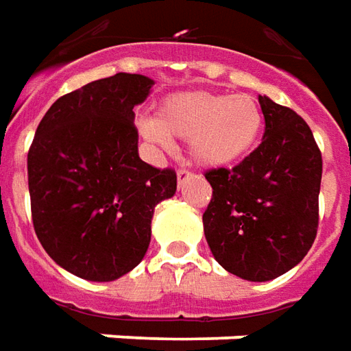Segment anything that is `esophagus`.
<instances>
[{"instance_id": "obj_1", "label": "esophagus", "mask_w": 351, "mask_h": 351, "mask_svg": "<svg viewBox=\"0 0 351 351\" xmlns=\"http://www.w3.org/2000/svg\"><path fill=\"white\" fill-rule=\"evenodd\" d=\"M189 178H191L189 170H185V168H180V170H178V183H180V187L185 183V181L189 180Z\"/></svg>"}]
</instances>
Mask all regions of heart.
Instances as JSON below:
<instances>
[{
  "label": "heart",
  "mask_w": 351,
  "mask_h": 351,
  "mask_svg": "<svg viewBox=\"0 0 351 351\" xmlns=\"http://www.w3.org/2000/svg\"><path fill=\"white\" fill-rule=\"evenodd\" d=\"M263 125L262 108L252 95L191 91L164 99L156 118L139 120V134L160 152L173 151L171 137L189 139L197 164L227 168L256 149Z\"/></svg>",
  "instance_id": "1"
}]
</instances>
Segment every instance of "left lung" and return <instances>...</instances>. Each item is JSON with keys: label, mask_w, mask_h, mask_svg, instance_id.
Returning a JSON list of instances; mask_svg holds the SVG:
<instances>
[{"label": "left lung", "mask_w": 351, "mask_h": 351, "mask_svg": "<svg viewBox=\"0 0 351 351\" xmlns=\"http://www.w3.org/2000/svg\"><path fill=\"white\" fill-rule=\"evenodd\" d=\"M258 101L262 143L233 170L206 171L214 191L202 223L226 271L263 282L298 265L315 241L323 160L304 118L265 95Z\"/></svg>", "instance_id": "8db88e82"}]
</instances>
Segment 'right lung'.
Returning a JSON list of instances; mask_svg holds the SVG:
<instances>
[{
  "label": "right lung",
  "instance_id": "add662e5",
  "mask_svg": "<svg viewBox=\"0 0 351 351\" xmlns=\"http://www.w3.org/2000/svg\"><path fill=\"white\" fill-rule=\"evenodd\" d=\"M154 82L118 72L59 97L28 151L36 235L76 277L106 282L130 273L151 243L154 206L176 195V171L139 158L134 106Z\"/></svg>",
  "mask_w": 351,
  "mask_h": 351
}]
</instances>
